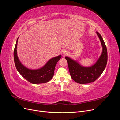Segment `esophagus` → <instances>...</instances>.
Segmentation results:
<instances>
[{
    "label": "esophagus",
    "instance_id": "esophagus-1",
    "mask_svg": "<svg viewBox=\"0 0 120 120\" xmlns=\"http://www.w3.org/2000/svg\"><path fill=\"white\" fill-rule=\"evenodd\" d=\"M62 53L64 56H66L68 53V52L66 50H63V51H62Z\"/></svg>",
    "mask_w": 120,
    "mask_h": 120
}]
</instances>
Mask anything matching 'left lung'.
Wrapping results in <instances>:
<instances>
[{
    "label": "left lung",
    "mask_w": 120,
    "mask_h": 120,
    "mask_svg": "<svg viewBox=\"0 0 120 120\" xmlns=\"http://www.w3.org/2000/svg\"><path fill=\"white\" fill-rule=\"evenodd\" d=\"M103 48V51L96 63L90 67L81 66L75 60L66 56L68 70L72 79L76 82L85 84L95 81L103 73L106 67L108 60V53L106 45L101 34L96 32Z\"/></svg>",
    "instance_id": "1"
}]
</instances>
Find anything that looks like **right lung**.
Segmentation results:
<instances>
[{
    "label": "right lung",
    "mask_w": 120,
    "mask_h": 120,
    "mask_svg": "<svg viewBox=\"0 0 120 120\" xmlns=\"http://www.w3.org/2000/svg\"><path fill=\"white\" fill-rule=\"evenodd\" d=\"M17 41L18 38L13 52L14 61L17 71L27 81L34 84L45 83L49 81L53 77L56 64L61 58V56L60 55L52 58L47 62L45 66L41 68L34 70H30L25 67L18 58L16 50Z\"/></svg>",
    "instance_id": "add662e5"
}]
</instances>
